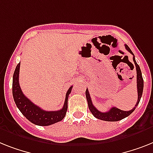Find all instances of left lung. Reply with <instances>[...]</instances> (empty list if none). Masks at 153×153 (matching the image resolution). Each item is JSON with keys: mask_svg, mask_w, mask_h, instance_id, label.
I'll return each instance as SVG.
<instances>
[{"mask_svg": "<svg viewBox=\"0 0 153 153\" xmlns=\"http://www.w3.org/2000/svg\"><path fill=\"white\" fill-rule=\"evenodd\" d=\"M125 48L127 49V51L131 53V55H133V61L134 62V65H135L136 67V71H137V102L136 103V105H134L131 110L130 111H123L121 110L120 108H117V107H113L111 108L108 112H105V113H102L98 111L95 107L94 106V105L92 104L91 98L90 94H89V91L87 89L86 90V98H87V101H88V107H89V109L91 112V113L93 114L94 117H96L97 119L102 120L105 121H119L121 120L122 119H124L125 117H128L130 114L133 113L134 109L136 108V107L137 106V105L139 103L140 100H141V98H142V92H143V87H144V81L143 78H142V71L140 69L139 65H137V63L135 61V58H134V55L133 52L131 51V50L130 49V48L127 46V45H125Z\"/></svg>", "mask_w": 153, "mask_h": 153, "instance_id": "8db88e82", "label": "left lung"}]
</instances>
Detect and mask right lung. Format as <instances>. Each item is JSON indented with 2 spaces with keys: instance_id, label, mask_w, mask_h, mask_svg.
Segmentation results:
<instances>
[{
  "instance_id": "obj_1",
  "label": "right lung",
  "mask_w": 153,
  "mask_h": 153,
  "mask_svg": "<svg viewBox=\"0 0 153 153\" xmlns=\"http://www.w3.org/2000/svg\"><path fill=\"white\" fill-rule=\"evenodd\" d=\"M20 63H19L16 68L13 74V81H12V94L14 101L16 102V106L19 109L26 119L31 123L38 126H49L53 123L62 120L65 117L68 108V98L69 94L71 93L73 86H71L67 91L65 94V99L62 108L58 111H45L42 108L33 104L29 98H26L22 93L19 83V76Z\"/></svg>"
}]
</instances>
